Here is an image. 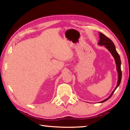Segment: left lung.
Instances as JSON below:
<instances>
[{"label":"left lung","instance_id":"obj_1","mask_svg":"<svg viewBox=\"0 0 130 130\" xmlns=\"http://www.w3.org/2000/svg\"><path fill=\"white\" fill-rule=\"evenodd\" d=\"M99 42L98 45L99 46H104L105 48L108 50V51L111 53L112 56L113 57L114 59H115V62H116V70L118 71V83L117 85L115 87V88L114 89L113 91L112 92L111 94H110V96L108 98H107L106 99L100 102V103H103L108 100L109 99L111 98V97L112 96L114 92H115V90L117 89V88L119 86L121 80H122V70H121V60L120 58L119 54L118 53L117 51H116L115 46L114 45V43L112 41L111 39L108 38L105 35L103 34L102 32H99Z\"/></svg>","mask_w":130,"mask_h":130}]
</instances>
